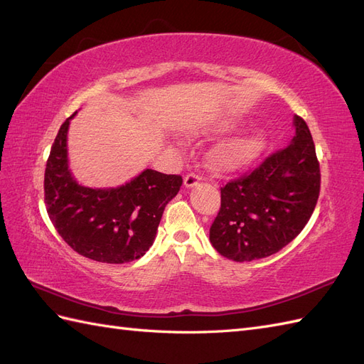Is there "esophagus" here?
I'll list each match as a JSON object with an SVG mask.
<instances>
[{
  "mask_svg": "<svg viewBox=\"0 0 364 364\" xmlns=\"http://www.w3.org/2000/svg\"><path fill=\"white\" fill-rule=\"evenodd\" d=\"M200 176L199 174H196V173H188L183 178V185L186 186V188H191V186H196L197 183L200 182Z\"/></svg>",
  "mask_w": 364,
  "mask_h": 364,
  "instance_id": "esophagus-1",
  "label": "esophagus"
}]
</instances>
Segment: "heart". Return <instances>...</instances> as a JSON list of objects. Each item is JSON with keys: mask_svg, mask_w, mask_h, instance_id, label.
Here are the masks:
<instances>
[{"mask_svg": "<svg viewBox=\"0 0 364 364\" xmlns=\"http://www.w3.org/2000/svg\"><path fill=\"white\" fill-rule=\"evenodd\" d=\"M229 124H222L220 129H228ZM264 147L261 134L252 132L235 138H230L218 144L211 153V164L218 171H235L246 167L255 159Z\"/></svg>", "mask_w": 364, "mask_h": 364, "instance_id": "heart-1", "label": "heart"}]
</instances>
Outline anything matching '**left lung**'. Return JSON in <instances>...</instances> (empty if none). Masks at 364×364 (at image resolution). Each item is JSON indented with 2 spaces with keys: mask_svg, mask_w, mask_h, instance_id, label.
<instances>
[{
  "mask_svg": "<svg viewBox=\"0 0 364 364\" xmlns=\"http://www.w3.org/2000/svg\"><path fill=\"white\" fill-rule=\"evenodd\" d=\"M294 127L289 146L220 188L222 205L209 240L225 258L245 262L270 257L310 220L321 193V167L305 119L296 115Z\"/></svg>",
  "mask_w": 364,
  "mask_h": 364,
  "instance_id": "8db88e82",
  "label": "left lung"
}]
</instances>
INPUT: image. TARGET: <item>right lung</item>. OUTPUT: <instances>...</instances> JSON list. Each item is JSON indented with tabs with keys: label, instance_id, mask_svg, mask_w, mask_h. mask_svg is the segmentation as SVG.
Here are the masks:
<instances>
[{
	"label": "right lung",
	"instance_id": "right-lung-1",
	"mask_svg": "<svg viewBox=\"0 0 364 364\" xmlns=\"http://www.w3.org/2000/svg\"><path fill=\"white\" fill-rule=\"evenodd\" d=\"M65 119L53 142L43 176L53 226L73 250L107 264L141 258L155 240L164 209L179 193L182 176L144 170L118 188L95 190L75 182L68 168Z\"/></svg>",
	"mask_w": 364,
	"mask_h": 364
}]
</instances>
